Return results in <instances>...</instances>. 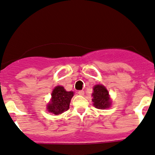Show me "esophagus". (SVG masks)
I'll list each match as a JSON object with an SVG mask.
<instances>
[{
  "mask_svg": "<svg viewBox=\"0 0 155 155\" xmlns=\"http://www.w3.org/2000/svg\"><path fill=\"white\" fill-rule=\"evenodd\" d=\"M78 94L79 95H81V96H83L84 95V91L83 90H80V91H78Z\"/></svg>",
  "mask_w": 155,
  "mask_h": 155,
  "instance_id": "34e87169",
  "label": "esophagus"
}]
</instances>
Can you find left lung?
Here are the masks:
<instances>
[{
    "label": "left lung",
    "instance_id": "obj_1",
    "mask_svg": "<svg viewBox=\"0 0 155 155\" xmlns=\"http://www.w3.org/2000/svg\"><path fill=\"white\" fill-rule=\"evenodd\" d=\"M93 96L94 105L98 109H105L110 107V101L109 93L105 86L102 85H97L94 87Z\"/></svg>",
    "mask_w": 155,
    "mask_h": 155
}]
</instances>
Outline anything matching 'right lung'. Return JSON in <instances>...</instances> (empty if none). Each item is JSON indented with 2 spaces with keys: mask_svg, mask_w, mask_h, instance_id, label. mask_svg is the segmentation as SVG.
<instances>
[{
  "mask_svg": "<svg viewBox=\"0 0 155 155\" xmlns=\"http://www.w3.org/2000/svg\"><path fill=\"white\" fill-rule=\"evenodd\" d=\"M72 91H67L63 86H57L52 93L51 102L48 106V110L55 115L62 114L69 108V103L73 97Z\"/></svg>",
  "mask_w": 155,
  "mask_h": 155,
  "instance_id": "obj_1",
  "label": "right lung"
}]
</instances>
